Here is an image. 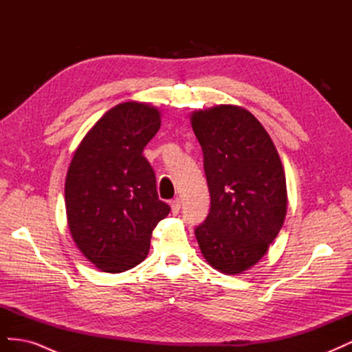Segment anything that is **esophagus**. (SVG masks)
Masks as SVG:
<instances>
[{
  "mask_svg": "<svg viewBox=\"0 0 352 352\" xmlns=\"http://www.w3.org/2000/svg\"><path fill=\"white\" fill-rule=\"evenodd\" d=\"M180 206H182V202H180L179 198H175V199L172 201V211H173V214H177V212L180 211Z\"/></svg>",
  "mask_w": 352,
  "mask_h": 352,
  "instance_id": "esophagus-1",
  "label": "esophagus"
}]
</instances>
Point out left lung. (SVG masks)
Listing matches in <instances>:
<instances>
[{
    "instance_id": "1",
    "label": "left lung",
    "mask_w": 352,
    "mask_h": 352,
    "mask_svg": "<svg viewBox=\"0 0 352 352\" xmlns=\"http://www.w3.org/2000/svg\"><path fill=\"white\" fill-rule=\"evenodd\" d=\"M190 123L204 154L210 211L195 228L202 255L226 274L252 267L286 216V179L276 146L236 105L195 111Z\"/></svg>"
}]
</instances>
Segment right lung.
I'll list each match as a JSON object with an SVG mask.
<instances>
[{
	"label": "right lung",
	"instance_id": "right-lung-1",
	"mask_svg": "<svg viewBox=\"0 0 352 352\" xmlns=\"http://www.w3.org/2000/svg\"><path fill=\"white\" fill-rule=\"evenodd\" d=\"M160 124L157 109L119 104L95 123L72 158L65 188L70 233L102 272L120 273L144 261L154 228L170 212L142 155Z\"/></svg>",
	"mask_w": 352,
	"mask_h": 352
}]
</instances>
